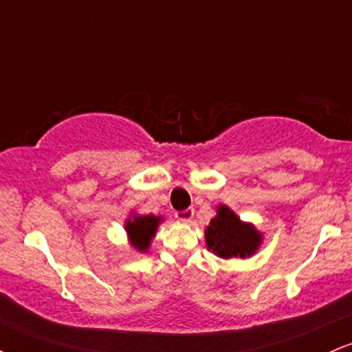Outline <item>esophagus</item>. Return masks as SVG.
Segmentation results:
<instances>
[{
    "mask_svg": "<svg viewBox=\"0 0 352 352\" xmlns=\"http://www.w3.org/2000/svg\"><path fill=\"white\" fill-rule=\"evenodd\" d=\"M193 215H195V210H193L192 207L182 210V212H175V217L179 218V220H184V221H190L193 218Z\"/></svg>",
    "mask_w": 352,
    "mask_h": 352,
    "instance_id": "34e87169",
    "label": "esophagus"
}]
</instances>
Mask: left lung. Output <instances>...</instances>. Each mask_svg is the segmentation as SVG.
I'll return each mask as SVG.
<instances>
[{
	"instance_id": "obj_1",
	"label": "left lung",
	"mask_w": 352,
	"mask_h": 352,
	"mask_svg": "<svg viewBox=\"0 0 352 352\" xmlns=\"http://www.w3.org/2000/svg\"><path fill=\"white\" fill-rule=\"evenodd\" d=\"M217 213L205 230L207 248L221 258L252 256L261 243V233L253 225L240 221L225 205L218 207Z\"/></svg>"
}]
</instances>
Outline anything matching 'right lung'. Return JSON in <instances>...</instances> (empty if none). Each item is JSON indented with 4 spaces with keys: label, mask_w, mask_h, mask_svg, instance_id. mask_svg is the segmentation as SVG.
Listing matches in <instances>:
<instances>
[{
    "label": "right lung",
    "mask_w": 352,
    "mask_h": 352,
    "mask_svg": "<svg viewBox=\"0 0 352 352\" xmlns=\"http://www.w3.org/2000/svg\"><path fill=\"white\" fill-rule=\"evenodd\" d=\"M160 220H162V218L153 215H135L129 218L127 223H125V230H127L132 246L139 250V252H147Z\"/></svg>",
    "instance_id": "add662e5"
}]
</instances>
